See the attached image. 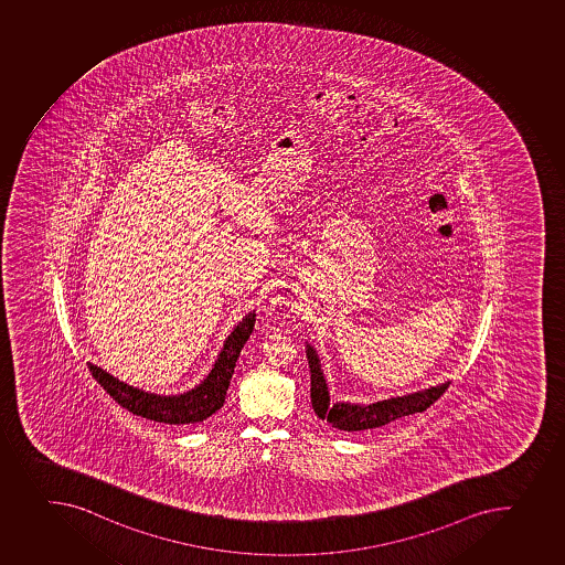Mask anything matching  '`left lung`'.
I'll list each match as a JSON object with an SVG mask.
<instances>
[{"mask_svg":"<svg viewBox=\"0 0 565 565\" xmlns=\"http://www.w3.org/2000/svg\"><path fill=\"white\" fill-rule=\"evenodd\" d=\"M308 367H310V398L316 415L321 420L332 424L335 429L341 431H365L373 427L385 426L393 423L396 418L407 417L413 413L426 412L433 402H437L444 391L448 390L449 382L435 385L429 390L417 391L412 395L396 396L387 401L374 402L367 406L360 404H330L329 385L324 380L319 362L318 352L313 351L312 345L307 343Z\"/></svg>","mask_w":565,"mask_h":565,"instance_id":"left-lung-1","label":"left lung"}]
</instances>
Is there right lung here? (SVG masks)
<instances>
[{
  "mask_svg": "<svg viewBox=\"0 0 565 565\" xmlns=\"http://www.w3.org/2000/svg\"><path fill=\"white\" fill-rule=\"evenodd\" d=\"M253 327H255V312L247 313L246 318L242 319L227 335L224 349L220 351L218 360L214 362L207 379L183 395L161 396L147 393L119 382L94 363H88L89 373L119 406L138 417L148 418L153 423L170 424V426H196L224 406L225 393L230 387L231 376L235 373L236 360L241 356L246 341L249 340Z\"/></svg>",
  "mask_w": 565,
  "mask_h": 565,
  "instance_id": "1",
  "label": "right lung"
}]
</instances>
